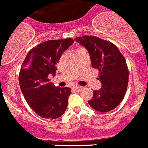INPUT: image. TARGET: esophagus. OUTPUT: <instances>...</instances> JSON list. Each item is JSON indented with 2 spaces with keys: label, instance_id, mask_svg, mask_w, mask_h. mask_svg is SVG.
<instances>
[{
  "label": "esophagus",
  "instance_id": "34e87169",
  "mask_svg": "<svg viewBox=\"0 0 148 148\" xmlns=\"http://www.w3.org/2000/svg\"><path fill=\"white\" fill-rule=\"evenodd\" d=\"M73 89L75 90H76V91H80L82 89V87H80V86H75V87H73Z\"/></svg>",
  "mask_w": 148,
  "mask_h": 148
}]
</instances>
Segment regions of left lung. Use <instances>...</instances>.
I'll return each mask as SVG.
<instances>
[{
  "mask_svg": "<svg viewBox=\"0 0 148 148\" xmlns=\"http://www.w3.org/2000/svg\"><path fill=\"white\" fill-rule=\"evenodd\" d=\"M75 41L86 48L91 64L99 72L101 88L94 90L88 103L99 112H109L121 103L126 93L129 71L125 57L116 45L92 35L77 37Z\"/></svg>",
  "mask_w": 148,
  "mask_h": 148,
  "instance_id": "left-lung-1",
  "label": "left lung"
}]
</instances>
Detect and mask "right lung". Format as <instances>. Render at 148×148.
Instances as JSON below:
<instances>
[{
  "instance_id": "right-lung-1",
  "label": "right lung",
  "mask_w": 148,
  "mask_h": 148,
  "mask_svg": "<svg viewBox=\"0 0 148 148\" xmlns=\"http://www.w3.org/2000/svg\"><path fill=\"white\" fill-rule=\"evenodd\" d=\"M73 43L72 38L44 41L30 49L22 64L21 90L27 104L42 118H59L67 108L71 89L55 87L48 77L56 75L61 55Z\"/></svg>"
}]
</instances>
